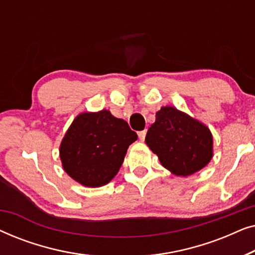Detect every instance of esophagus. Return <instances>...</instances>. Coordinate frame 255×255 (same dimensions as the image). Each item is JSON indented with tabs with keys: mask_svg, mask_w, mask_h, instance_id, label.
I'll return each mask as SVG.
<instances>
[{
	"mask_svg": "<svg viewBox=\"0 0 255 255\" xmlns=\"http://www.w3.org/2000/svg\"><path fill=\"white\" fill-rule=\"evenodd\" d=\"M146 132H147L146 130H142L140 132H138V137H139V139H140V140H144V139H145Z\"/></svg>",
	"mask_w": 255,
	"mask_h": 255,
	"instance_id": "1",
	"label": "esophagus"
}]
</instances>
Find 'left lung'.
Listing matches in <instances>:
<instances>
[{
	"label": "left lung",
	"mask_w": 255,
	"mask_h": 255,
	"mask_svg": "<svg viewBox=\"0 0 255 255\" xmlns=\"http://www.w3.org/2000/svg\"><path fill=\"white\" fill-rule=\"evenodd\" d=\"M145 141L161 165L175 175H191L212 158L210 130L173 107H162L156 113Z\"/></svg>",
	"instance_id": "1"
}]
</instances>
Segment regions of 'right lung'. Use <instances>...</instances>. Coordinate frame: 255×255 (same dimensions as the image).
Returning a JSON list of instances; mask_svg holds the SVG:
<instances>
[{
	"mask_svg": "<svg viewBox=\"0 0 255 255\" xmlns=\"http://www.w3.org/2000/svg\"><path fill=\"white\" fill-rule=\"evenodd\" d=\"M137 133L110 111L79 115L60 145L65 172L86 187H102L114 179Z\"/></svg>",
	"mask_w": 255,
	"mask_h": 255,
	"instance_id": "right-lung-1",
	"label": "right lung"
}]
</instances>
